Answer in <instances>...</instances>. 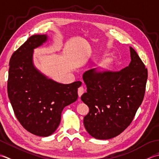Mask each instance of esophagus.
<instances>
[{"instance_id":"1","label":"esophagus","mask_w":159,"mask_h":159,"mask_svg":"<svg viewBox=\"0 0 159 159\" xmlns=\"http://www.w3.org/2000/svg\"><path fill=\"white\" fill-rule=\"evenodd\" d=\"M85 91V90H84V88L83 86H80V88L78 89V90H77V93H78V96L80 97L83 95V93Z\"/></svg>"}]
</instances>
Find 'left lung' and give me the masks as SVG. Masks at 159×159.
Segmentation results:
<instances>
[{"mask_svg": "<svg viewBox=\"0 0 159 159\" xmlns=\"http://www.w3.org/2000/svg\"><path fill=\"white\" fill-rule=\"evenodd\" d=\"M131 61L117 72L83 74L87 92L81 97L89 108L84 118L88 133L97 139H110L121 134L133 120L144 98L148 70L133 48Z\"/></svg>", "mask_w": 159, "mask_h": 159, "instance_id": "left-lung-1", "label": "left lung"}]
</instances>
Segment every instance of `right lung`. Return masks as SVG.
Instances as JSON below:
<instances>
[{
	"mask_svg": "<svg viewBox=\"0 0 159 159\" xmlns=\"http://www.w3.org/2000/svg\"><path fill=\"white\" fill-rule=\"evenodd\" d=\"M48 40L47 35H34L13 53L9 61V99L18 121L39 137L56 130L65 106L78 98L80 81L69 84L48 78L35 67L34 50Z\"/></svg>",
	"mask_w": 159,
	"mask_h": 159,
	"instance_id": "obj_1",
	"label": "right lung"
}]
</instances>
